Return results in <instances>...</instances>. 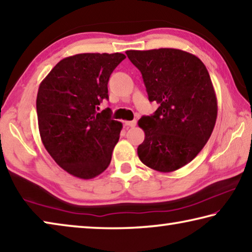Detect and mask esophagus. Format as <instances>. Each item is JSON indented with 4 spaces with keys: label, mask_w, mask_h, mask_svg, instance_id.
I'll return each mask as SVG.
<instances>
[{
    "label": "esophagus",
    "mask_w": 252,
    "mask_h": 252,
    "mask_svg": "<svg viewBox=\"0 0 252 252\" xmlns=\"http://www.w3.org/2000/svg\"><path fill=\"white\" fill-rule=\"evenodd\" d=\"M126 126L127 127H132V126H135V125H137V121L135 120H133V121H126Z\"/></svg>",
    "instance_id": "esophagus-1"
}]
</instances>
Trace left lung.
I'll use <instances>...</instances> for the list:
<instances>
[{"mask_svg":"<svg viewBox=\"0 0 252 252\" xmlns=\"http://www.w3.org/2000/svg\"><path fill=\"white\" fill-rule=\"evenodd\" d=\"M141 71L149 101L159 107L138 121L145 140L140 160L151 169L170 173L196 157L209 140L218 117V101L204 63L173 48L127 50Z\"/></svg>","mask_w":252,"mask_h":252,"instance_id":"obj_1","label":"left lung"}]
</instances>
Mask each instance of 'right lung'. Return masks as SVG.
<instances>
[{"instance_id":"obj_1","label":"right lung","mask_w":252,"mask_h":252,"mask_svg":"<svg viewBox=\"0 0 252 252\" xmlns=\"http://www.w3.org/2000/svg\"><path fill=\"white\" fill-rule=\"evenodd\" d=\"M126 56L78 54L63 58L40 83L39 132L46 150L67 173L91 179L109 167L122 123L111 110L97 113L109 98L107 83Z\"/></svg>"}]
</instances>
